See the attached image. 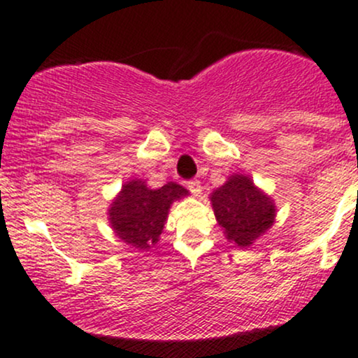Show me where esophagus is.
<instances>
[{"mask_svg": "<svg viewBox=\"0 0 358 358\" xmlns=\"http://www.w3.org/2000/svg\"><path fill=\"white\" fill-rule=\"evenodd\" d=\"M187 189H189L192 194L194 195H199L201 194V190H202V187H201V182H199L197 178H194V180H189V182H187Z\"/></svg>", "mask_w": 358, "mask_h": 358, "instance_id": "34e87169", "label": "esophagus"}]
</instances>
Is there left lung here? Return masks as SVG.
I'll return each mask as SVG.
<instances>
[{
  "label": "left lung",
  "instance_id": "obj_1",
  "mask_svg": "<svg viewBox=\"0 0 358 358\" xmlns=\"http://www.w3.org/2000/svg\"><path fill=\"white\" fill-rule=\"evenodd\" d=\"M214 214L227 238L240 247L252 245L255 238L273 227L274 204L257 190L248 176L233 175L210 197Z\"/></svg>",
  "mask_w": 358,
  "mask_h": 358
}]
</instances>
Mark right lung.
Listing matches in <instances>:
<instances>
[{
  "label": "right lung",
  "mask_w": 358,
  "mask_h": 358,
  "mask_svg": "<svg viewBox=\"0 0 358 358\" xmlns=\"http://www.w3.org/2000/svg\"><path fill=\"white\" fill-rule=\"evenodd\" d=\"M189 192L175 182H168L157 190H150L142 180H131L110 209V221L116 235L135 248H149L157 243L173 201Z\"/></svg>",
  "instance_id": "add662e5"
}]
</instances>
